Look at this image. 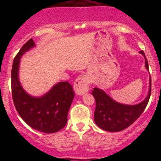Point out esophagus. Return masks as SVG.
<instances>
[{
    "label": "esophagus",
    "mask_w": 161,
    "mask_h": 161,
    "mask_svg": "<svg viewBox=\"0 0 161 161\" xmlns=\"http://www.w3.org/2000/svg\"><path fill=\"white\" fill-rule=\"evenodd\" d=\"M73 89L75 94L78 95H82V94L86 93L88 91V80L86 75H79L75 79L74 85H73Z\"/></svg>",
    "instance_id": "1"
}]
</instances>
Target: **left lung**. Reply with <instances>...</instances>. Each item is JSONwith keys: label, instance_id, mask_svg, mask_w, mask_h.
Listing matches in <instances>:
<instances>
[{"label": "left lung", "instance_id": "left-lung-1", "mask_svg": "<svg viewBox=\"0 0 161 161\" xmlns=\"http://www.w3.org/2000/svg\"><path fill=\"white\" fill-rule=\"evenodd\" d=\"M140 53L145 60V68L149 71L148 64L145 53ZM149 91L147 97L141 103L134 105L124 104L114 101L102 89L94 88L92 95L96 102L94 119L96 125L101 129L108 132H119L132 125L143 113L151 96V80L149 79Z\"/></svg>", "mask_w": 161, "mask_h": 161}]
</instances>
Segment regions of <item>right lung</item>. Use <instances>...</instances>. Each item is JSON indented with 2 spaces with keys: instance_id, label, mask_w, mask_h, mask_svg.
<instances>
[{
  "instance_id": "add662e5",
  "label": "right lung",
  "mask_w": 161,
  "mask_h": 161,
  "mask_svg": "<svg viewBox=\"0 0 161 161\" xmlns=\"http://www.w3.org/2000/svg\"><path fill=\"white\" fill-rule=\"evenodd\" d=\"M35 47L36 44L31 38L14 58L11 71L13 100L18 114L26 124L39 132L53 133L67 123L68 112L75 95L68 82L57 83L40 97L29 95L24 90L19 79L20 59Z\"/></svg>"
}]
</instances>
